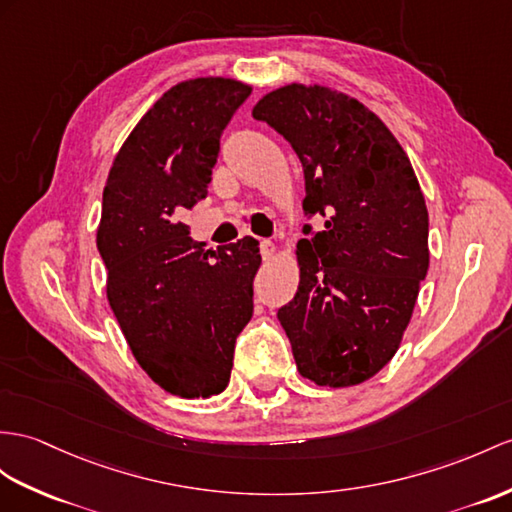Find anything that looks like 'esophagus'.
Instances as JSON below:
<instances>
[{
  "label": "esophagus",
  "mask_w": 512,
  "mask_h": 512,
  "mask_svg": "<svg viewBox=\"0 0 512 512\" xmlns=\"http://www.w3.org/2000/svg\"><path fill=\"white\" fill-rule=\"evenodd\" d=\"M273 254H276V245H273V241H269V239L260 241V256L269 260Z\"/></svg>",
  "instance_id": "1"
}]
</instances>
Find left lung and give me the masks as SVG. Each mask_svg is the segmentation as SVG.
<instances>
[{"mask_svg":"<svg viewBox=\"0 0 512 512\" xmlns=\"http://www.w3.org/2000/svg\"><path fill=\"white\" fill-rule=\"evenodd\" d=\"M304 167L299 286L278 319L299 373L352 386L389 363L428 273V210L413 165L391 130L356 99L289 84L254 106Z\"/></svg>","mask_w":512,"mask_h":512,"instance_id":"1","label":"left lung"}]
</instances>
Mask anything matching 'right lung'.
I'll return each instance as SVG.
<instances>
[{"instance_id":"right-lung-1","label":"right lung","mask_w":512,"mask_h":512,"mask_svg":"<svg viewBox=\"0 0 512 512\" xmlns=\"http://www.w3.org/2000/svg\"><path fill=\"white\" fill-rule=\"evenodd\" d=\"M249 93L226 78L171 86L106 180L97 249L110 308L147 376L180 397L226 389L236 336L254 313L258 241L204 249L180 221L208 195L221 134Z\"/></svg>"}]
</instances>
